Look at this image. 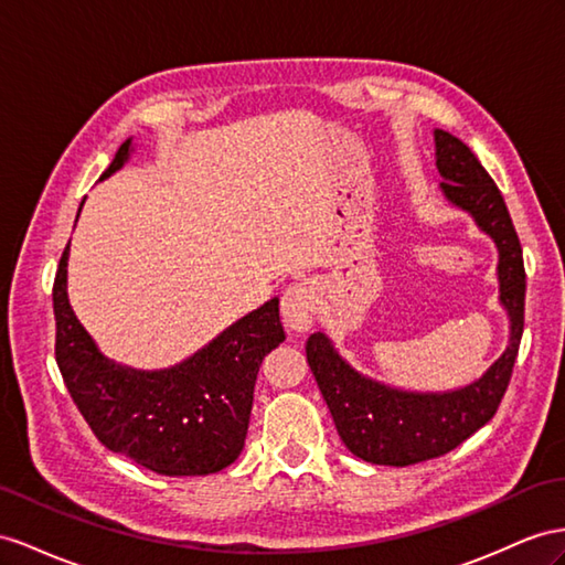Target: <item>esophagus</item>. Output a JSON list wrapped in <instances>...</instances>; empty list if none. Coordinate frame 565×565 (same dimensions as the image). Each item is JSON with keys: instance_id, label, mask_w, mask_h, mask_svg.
<instances>
[{"instance_id": "1", "label": "esophagus", "mask_w": 565, "mask_h": 565, "mask_svg": "<svg viewBox=\"0 0 565 565\" xmlns=\"http://www.w3.org/2000/svg\"><path fill=\"white\" fill-rule=\"evenodd\" d=\"M315 302H317L315 288L308 281L288 286L281 298L284 324L294 331H308L315 322V310H317Z\"/></svg>"}]
</instances>
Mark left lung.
I'll use <instances>...</instances> for the list:
<instances>
[{
	"mask_svg": "<svg viewBox=\"0 0 565 565\" xmlns=\"http://www.w3.org/2000/svg\"><path fill=\"white\" fill-rule=\"evenodd\" d=\"M439 188L448 205L472 216L497 245L499 302L509 315V345L480 377L448 392H408L358 372L322 331L306 343L308 365L334 417L339 437L374 466H413L466 441L494 417L509 386L525 324L523 248L509 207L466 142L434 128Z\"/></svg>",
	"mask_w": 565,
	"mask_h": 565,
	"instance_id": "8db88e82",
	"label": "left lung"
}]
</instances>
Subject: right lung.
Returning a JSON list of instances; mask_svg holds the SVG:
<instances>
[{
	"label": "right lung",
	"mask_w": 565,
	"mask_h": 565,
	"mask_svg": "<svg viewBox=\"0 0 565 565\" xmlns=\"http://www.w3.org/2000/svg\"><path fill=\"white\" fill-rule=\"evenodd\" d=\"M131 152L134 138H128L99 181L117 173ZM66 288L68 245L52 291L54 351L68 394L95 437L157 475L195 477L231 466L245 446L259 365L286 339L279 298L241 317L181 363L138 370L99 351L71 308Z\"/></svg>",
	"instance_id": "obj_1"
}]
</instances>
